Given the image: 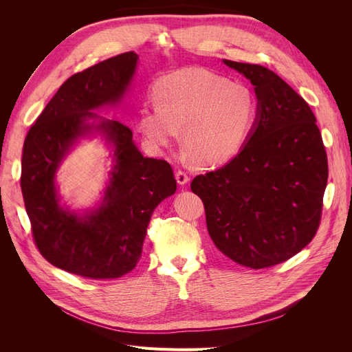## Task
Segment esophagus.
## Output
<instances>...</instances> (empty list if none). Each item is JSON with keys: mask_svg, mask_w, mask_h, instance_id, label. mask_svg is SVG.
Instances as JSON below:
<instances>
[{"mask_svg": "<svg viewBox=\"0 0 352 352\" xmlns=\"http://www.w3.org/2000/svg\"><path fill=\"white\" fill-rule=\"evenodd\" d=\"M176 180H177V184L180 186H184V185H186L189 182V176H188L186 172H184V170H177V172H176Z\"/></svg>", "mask_w": 352, "mask_h": 352, "instance_id": "obj_1", "label": "esophagus"}]
</instances>
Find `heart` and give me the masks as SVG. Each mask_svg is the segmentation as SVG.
<instances>
[{"label":"heart","instance_id":"heart-1","mask_svg":"<svg viewBox=\"0 0 352 352\" xmlns=\"http://www.w3.org/2000/svg\"><path fill=\"white\" fill-rule=\"evenodd\" d=\"M154 97L157 102L145 105L140 116L148 141L167 146L184 127L186 151L201 166L220 164L235 155L257 117V98L248 87L199 67L162 78Z\"/></svg>","mask_w":352,"mask_h":352}]
</instances>
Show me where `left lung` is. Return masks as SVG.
Masks as SVG:
<instances>
[{"instance_id": "left-lung-1", "label": "left lung", "mask_w": 352, "mask_h": 352, "mask_svg": "<svg viewBox=\"0 0 352 352\" xmlns=\"http://www.w3.org/2000/svg\"><path fill=\"white\" fill-rule=\"evenodd\" d=\"M257 97V117L228 164L197 176L210 236L235 263L264 269L294 257L320 225L327 155L310 105L274 72L223 60Z\"/></svg>"}]
</instances>
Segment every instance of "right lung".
I'll return each mask as SVG.
<instances>
[{
	"instance_id": "add662e5",
	"label": "right lung",
	"mask_w": 352,
	"mask_h": 352,
	"mask_svg": "<svg viewBox=\"0 0 352 352\" xmlns=\"http://www.w3.org/2000/svg\"><path fill=\"white\" fill-rule=\"evenodd\" d=\"M136 63L129 51L73 74L25 140L20 185L36 247L52 265L82 278L132 272L155 207L176 192L172 166L144 157L126 124L94 113L122 102ZM95 133L112 146L113 167L100 204L78 213L59 206L55 175L69 148Z\"/></svg>"
}]
</instances>
